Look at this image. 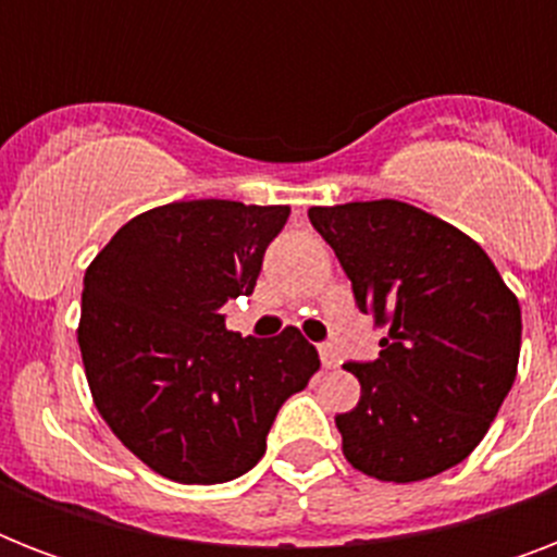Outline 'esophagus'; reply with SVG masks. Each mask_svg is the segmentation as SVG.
<instances>
[{"label": "esophagus", "mask_w": 557, "mask_h": 557, "mask_svg": "<svg viewBox=\"0 0 557 557\" xmlns=\"http://www.w3.org/2000/svg\"><path fill=\"white\" fill-rule=\"evenodd\" d=\"M318 352H321V361H323V367H326V370H332V367L341 364L338 349L332 347V344H323V347H318Z\"/></svg>", "instance_id": "34e87169"}]
</instances>
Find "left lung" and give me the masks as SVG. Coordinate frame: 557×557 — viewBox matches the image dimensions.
Instances as JSON below:
<instances>
[{"label": "left lung", "mask_w": 557, "mask_h": 557, "mask_svg": "<svg viewBox=\"0 0 557 557\" xmlns=\"http://www.w3.org/2000/svg\"><path fill=\"white\" fill-rule=\"evenodd\" d=\"M314 231L372 318L379 358L344 364L361 398L335 416L344 457L381 483H419L459 466L509 396L520 304L488 253L407 201L309 208Z\"/></svg>", "instance_id": "8db88e82"}]
</instances>
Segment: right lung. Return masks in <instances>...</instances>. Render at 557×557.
Listing matches in <instances>:
<instances>
[{"label": "right lung", "mask_w": 557, "mask_h": 557, "mask_svg": "<svg viewBox=\"0 0 557 557\" xmlns=\"http://www.w3.org/2000/svg\"><path fill=\"white\" fill-rule=\"evenodd\" d=\"M288 205L227 199L144 210L89 262L77 323L91 401L117 440L173 483L213 485L265 454L280 405L321 370L318 349L225 330L257 286Z\"/></svg>", "instance_id": "right-lung-1"}]
</instances>
